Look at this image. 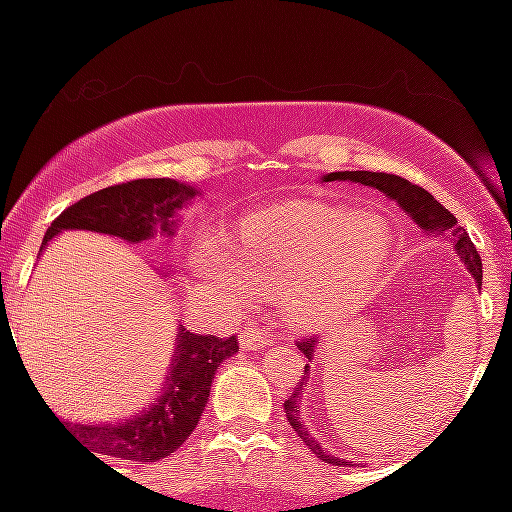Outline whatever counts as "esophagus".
<instances>
[{"label":"esophagus","instance_id":"esophagus-1","mask_svg":"<svg viewBox=\"0 0 512 512\" xmlns=\"http://www.w3.org/2000/svg\"><path fill=\"white\" fill-rule=\"evenodd\" d=\"M276 339L274 334H269L267 330H260V327H252V330H245L240 334V346L245 351H257V349H267V346H274Z\"/></svg>","mask_w":512,"mask_h":512}]
</instances>
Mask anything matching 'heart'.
I'll return each mask as SVG.
<instances>
[{"label": "heart", "instance_id": "obj_1", "mask_svg": "<svg viewBox=\"0 0 512 512\" xmlns=\"http://www.w3.org/2000/svg\"><path fill=\"white\" fill-rule=\"evenodd\" d=\"M390 252L392 231L378 214L298 202L245 223L238 255L207 238L195 252V269L223 301L284 298L293 325L317 330L366 296Z\"/></svg>", "mask_w": 512, "mask_h": 512}]
</instances>
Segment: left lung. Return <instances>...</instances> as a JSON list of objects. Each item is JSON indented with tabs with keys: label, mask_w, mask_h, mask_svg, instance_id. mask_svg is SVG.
<instances>
[{
	"label": "left lung",
	"mask_w": 512,
	"mask_h": 512,
	"mask_svg": "<svg viewBox=\"0 0 512 512\" xmlns=\"http://www.w3.org/2000/svg\"><path fill=\"white\" fill-rule=\"evenodd\" d=\"M334 180L354 182V185L373 187V190L383 192L387 199L397 202L399 209H402L409 219H414L416 226H419L424 233H433V236H445V233H450V236L455 238L457 255H460L464 267L469 269V274L474 276V281H477V286L481 289V257L477 248H474L472 240H469L467 233H464V228L457 226L455 216H452L450 211L431 195V192H426L424 187L419 185H411L409 180L399 178V175L370 173V170H342V173H327L325 178H322V182H334ZM298 349H301V354H305L308 361H313L317 342L315 339H303V342H298ZM308 373H310V366L305 363L303 383H298L296 390H293V395L284 402L286 419H289L291 428H296V433L303 438V443L313 450L315 457H320V460L327 464H334V467H346V460L330 455V450L322 448V445L313 438V433L303 426L301 402H303L305 385H308Z\"/></svg>",
	"instance_id": "1"
}]
</instances>
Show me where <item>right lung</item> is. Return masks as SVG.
<instances>
[{
  "mask_svg": "<svg viewBox=\"0 0 512 512\" xmlns=\"http://www.w3.org/2000/svg\"><path fill=\"white\" fill-rule=\"evenodd\" d=\"M197 195V187L170 178L132 180L105 187L64 209L52 221L40 250H45L57 233L76 228L108 233L127 243H142L156 233L173 236L178 211ZM236 351V337L219 339L214 334H192L185 327H178L166 387L154 404H149L142 414L115 424H72L69 433H74L86 450L105 455V460H132L137 464L163 460L195 431L209 402L216 368Z\"/></svg>",
  "mask_w": 512,
  "mask_h": 512,
  "instance_id": "right-lung-1",
  "label": "right lung"
}]
</instances>
